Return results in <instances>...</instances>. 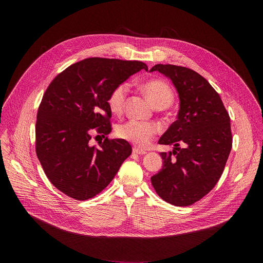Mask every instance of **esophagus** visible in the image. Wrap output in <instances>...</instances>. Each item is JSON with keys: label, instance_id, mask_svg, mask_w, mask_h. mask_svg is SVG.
<instances>
[{"label": "esophagus", "instance_id": "obj_1", "mask_svg": "<svg viewBox=\"0 0 263 263\" xmlns=\"http://www.w3.org/2000/svg\"><path fill=\"white\" fill-rule=\"evenodd\" d=\"M133 154H135V155H141V156H143V155H145L146 154V151L145 150H143V149H140L139 147H133Z\"/></svg>", "mask_w": 263, "mask_h": 263}]
</instances>
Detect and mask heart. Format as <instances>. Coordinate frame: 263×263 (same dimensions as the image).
<instances>
[{
    "instance_id": "obj_1",
    "label": "heart",
    "mask_w": 263,
    "mask_h": 263,
    "mask_svg": "<svg viewBox=\"0 0 263 263\" xmlns=\"http://www.w3.org/2000/svg\"><path fill=\"white\" fill-rule=\"evenodd\" d=\"M142 91L158 109L168 107L174 100V91L167 82L161 79H153L141 85ZM129 90L127 83L118 84L107 97V106L110 113L120 115L124 107L126 97ZM157 132L156 127L150 122L128 120L120 123L116 128V135L121 140L128 141L139 147H146L153 141Z\"/></svg>"
}]
</instances>
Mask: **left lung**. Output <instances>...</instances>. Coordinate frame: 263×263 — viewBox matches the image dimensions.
I'll use <instances>...</instances> for the list:
<instances>
[{"label": "left lung", "instance_id": "left-lung-1", "mask_svg": "<svg viewBox=\"0 0 263 263\" xmlns=\"http://www.w3.org/2000/svg\"><path fill=\"white\" fill-rule=\"evenodd\" d=\"M150 71L168 77L180 98L177 120L159 140L175 148L161 153L163 167L151 183L163 200L191 205L208 194L224 172L232 147L230 117L217 91L196 71L171 64H158Z\"/></svg>", "mask_w": 263, "mask_h": 263}]
</instances>
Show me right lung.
<instances>
[{"label": "right lung", "mask_w": 263, "mask_h": 263, "mask_svg": "<svg viewBox=\"0 0 263 263\" xmlns=\"http://www.w3.org/2000/svg\"><path fill=\"white\" fill-rule=\"evenodd\" d=\"M148 69L139 61L90 58L55 77L36 120V154L50 182L67 196L86 200L103 191L132 153L124 140H109L107 97L130 76ZM105 137L98 146L91 135ZM98 135V136H99Z\"/></svg>", "instance_id": "right-lung-1"}]
</instances>
